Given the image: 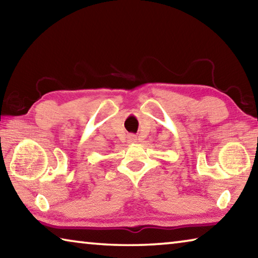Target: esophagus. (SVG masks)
Segmentation results:
<instances>
[{"label": "esophagus", "instance_id": "obj_1", "mask_svg": "<svg viewBox=\"0 0 258 258\" xmlns=\"http://www.w3.org/2000/svg\"><path fill=\"white\" fill-rule=\"evenodd\" d=\"M127 141H128V143H135L138 141V139H137V137H134V135H130V137L127 138Z\"/></svg>", "mask_w": 258, "mask_h": 258}]
</instances>
